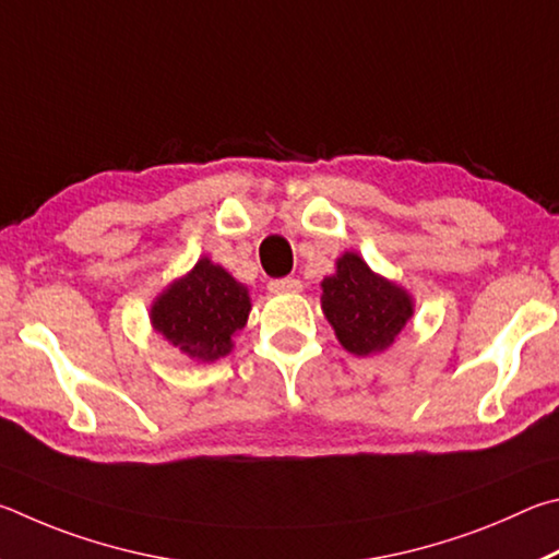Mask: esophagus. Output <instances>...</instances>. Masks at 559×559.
I'll list each match as a JSON object with an SVG mask.
<instances>
[{
	"mask_svg": "<svg viewBox=\"0 0 559 559\" xmlns=\"http://www.w3.org/2000/svg\"><path fill=\"white\" fill-rule=\"evenodd\" d=\"M267 287L272 295H295V292L301 289V282L295 277H282V280H272Z\"/></svg>",
	"mask_w": 559,
	"mask_h": 559,
	"instance_id": "34e87169",
	"label": "esophagus"
}]
</instances>
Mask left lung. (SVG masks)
<instances>
[{
    "mask_svg": "<svg viewBox=\"0 0 559 559\" xmlns=\"http://www.w3.org/2000/svg\"><path fill=\"white\" fill-rule=\"evenodd\" d=\"M321 309L338 344L354 356L380 354L393 346L413 317V297L395 282L380 277L358 252H344L336 272L321 282Z\"/></svg>",
    "mask_w": 559,
    "mask_h": 559,
    "instance_id": "1",
    "label": "left lung"
}]
</instances>
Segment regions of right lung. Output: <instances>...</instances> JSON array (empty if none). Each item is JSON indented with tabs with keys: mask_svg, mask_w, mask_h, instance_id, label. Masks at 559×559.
I'll use <instances>...</instances> for the list:
<instances>
[{
	"mask_svg": "<svg viewBox=\"0 0 559 559\" xmlns=\"http://www.w3.org/2000/svg\"><path fill=\"white\" fill-rule=\"evenodd\" d=\"M248 287L209 258L189 274L174 280L154 299L150 319L154 331L193 360H218L233 350V336L248 324Z\"/></svg>",
	"mask_w": 559,
	"mask_h": 559,
	"instance_id": "obj_1",
	"label": "right lung"
}]
</instances>
